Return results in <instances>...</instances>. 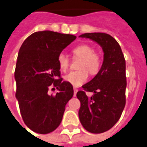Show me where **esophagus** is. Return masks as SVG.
<instances>
[{"label":"esophagus","instance_id":"obj_1","mask_svg":"<svg viewBox=\"0 0 147 147\" xmlns=\"http://www.w3.org/2000/svg\"><path fill=\"white\" fill-rule=\"evenodd\" d=\"M77 92H78V89H76V88H74V96H76Z\"/></svg>","mask_w":147,"mask_h":147}]
</instances>
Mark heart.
I'll return each mask as SVG.
<instances>
[{
  "mask_svg": "<svg viewBox=\"0 0 147 147\" xmlns=\"http://www.w3.org/2000/svg\"><path fill=\"white\" fill-rule=\"evenodd\" d=\"M73 58L80 59L78 65L79 70L71 71L65 76V80L74 86L82 85L90 75L94 76L98 73L101 67V57L97 52L94 51L93 47L88 44H81L72 50ZM57 62L61 70L66 71L69 67V58L65 54H60L57 57Z\"/></svg>",
  "mask_w": 147,
  "mask_h": 147,
  "instance_id": "heart-1",
  "label": "heart"
}]
</instances>
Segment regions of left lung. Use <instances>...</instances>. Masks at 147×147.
Listing matches in <instances>:
<instances>
[{
  "label": "left lung",
  "instance_id": "obj_1",
  "mask_svg": "<svg viewBox=\"0 0 147 147\" xmlns=\"http://www.w3.org/2000/svg\"><path fill=\"white\" fill-rule=\"evenodd\" d=\"M79 37L96 42L104 53L98 73L76 94L81 103L79 117L82 125L90 132L102 133L117 123L125 106V60L120 45L109 34L91 32ZM86 92H92L93 96L89 98Z\"/></svg>",
  "mask_w": 147,
  "mask_h": 147
}]
</instances>
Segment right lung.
Returning <instances> with one entry per match:
<instances>
[{"label":"right lung","instance_id":"add662e5","mask_svg":"<svg viewBox=\"0 0 147 147\" xmlns=\"http://www.w3.org/2000/svg\"><path fill=\"white\" fill-rule=\"evenodd\" d=\"M76 36L53 31L36 32L19 49L15 71L16 96L24 122L32 131L47 134L59 126L72 85L61 78L57 57ZM59 93L49 95L50 87ZM54 89V88H53Z\"/></svg>","mask_w":147,"mask_h":147}]
</instances>
